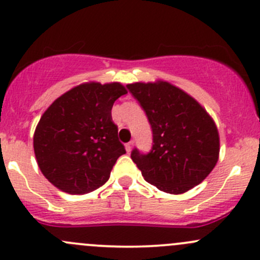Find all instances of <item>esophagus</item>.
<instances>
[{
    "label": "esophagus",
    "mask_w": 260,
    "mask_h": 260,
    "mask_svg": "<svg viewBox=\"0 0 260 260\" xmlns=\"http://www.w3.org/2000/svg\"><path fill=\"white\" fill-rule=\"evenodd\" d=\"M133 146H134V143L133 141H130V143H127L126 145H125V149H126L127 152H130L131 150H133Z\"/></svg>",
    "instance_id": "obj_1"
}]
</instances>
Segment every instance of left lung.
Returning a JSON list of instances; mask_svg holds the SVG:
<instances>
[{"label":"left lung","mask_w":260,"mask_h":260,"mask_svg":"<svg viewBox=\"0 0 260 260\" xmlns=\"http://www.w3.org/2000/svg\"><path fill=\"white\" fill-rule=\"evenodd\" d=\"M152 129L151 151L133 150L144 179L161 191L183 194L199 185L215 168L219 131L209 112L192 96L164 80L127 84Z\"/></svg>","instance_id":"obj_1"}]
</instances>
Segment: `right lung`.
<instances>
[{"mask_svg":"<svg viewBox=\"0 0 260 260\" xmlns=\"http://www.w3.org/2000/svg\"><path fill=\"white\" fill-rule=\"evenodd\" d=\"M127 90L120 82L89 81L66 91L42 114L34 134L37 165L68 194H86L109 180L124 145L111 117Z\"/></svg>","mask_w":260,"mask_h":260,"instance_id":"1","label":"right lung"}]
</instances>
